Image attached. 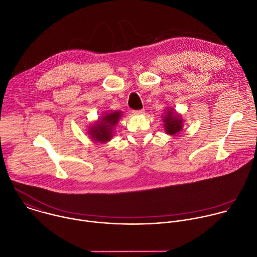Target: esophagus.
Returning <instances> with one entry per match:
<instances>
[{"instance_id":"34e87169","label":"esophagus","mask_w":257,"mask_h":257,"mask_svg":"<svg viewBox=\"0 0 257 257\" xmlns=\"http://www.w3.org/2000/svg\"><path fill=\"white\" fill-rule=\"evenodd\" d=\"M132 113L134 115H142L144 114V110H135V111H132Z\"/></svg>"}]
</instances>
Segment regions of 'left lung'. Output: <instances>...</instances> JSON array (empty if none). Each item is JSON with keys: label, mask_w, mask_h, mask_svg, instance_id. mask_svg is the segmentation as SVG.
I'll list each match as a JSON object with an SVG mask.
<instances>
[{"label": "left lung", "mask_w": 257, "mask_h": 257, "mask_svg": "<svg viewBox=\"0 0 257 257\" xmlns=\"http://www.w3.org/2000/svg\"><path fill=\"white\" fill-rule=\"evenodd\" d=\"M164 131L169 135H176L183 130V119L174 109H166V114L162 118Z\"/></svg>", "instance_id": "8db88e82"}]
</instances>
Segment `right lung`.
Instances as JSON below:
<instances>
[{
	"instance_id": "add662e5",
	"label": "right lung",
	"mask_w": 257,
	"mask_h": 257,
	"mask_svg": "<svg viewBox=\"0 0 257 257\" xmlns=\"http://www.w3.org/2000/svg\"><path fill=\"white\" fill-rule=\"evenodd\" d=\"M122 117V112L115 111L111 113H104L102 117L93 125L89 127L90 137L97 142L105 143L111 140L113 137L114 127L118 124L120 118Z\"/></svg>"
}]
</instances>
